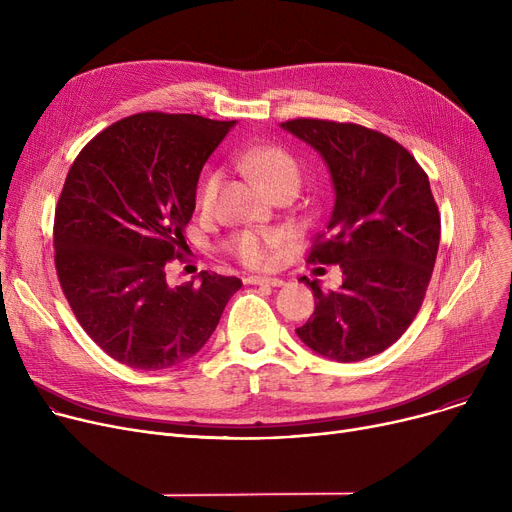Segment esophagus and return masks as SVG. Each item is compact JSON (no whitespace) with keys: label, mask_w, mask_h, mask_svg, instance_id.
Segmentation results:
<instances>
[{"label":"esophagus","mask_w":512,"mask_h":512,"mask_svg":"<svg viewBox=\"0 0 512 512\" xmlns=\"http://www.w3.org/2000/svg\"><path fill=\"white\" fill-rule=\"evenodd\" d=\"M245 282L255 284V286H272V288L284 286V280H280V278H261V276H249V278H245Z\"/></svg>","instance_id":"1"}]
</instances>
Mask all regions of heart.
<instances>
[{"label":"heart","instance_id":"heart-1","mask_svg":"<svg viewBox=\"0 0 512 512\" xmlns=\"http://www.w3.org/2000/svg\"><path fill=\"white\" fill-rule=\"evenodd\" d=\"M236 166L259 178L274 195L286 191V188H297L303 182V172L299 161L292 157L280 145H257L236 153ZM222 170H211L205 174L199 188V207L203 211H211L215 207L222 186ZM290 238L286 230H242L234 234L228 242V251L245 267L251 270H263L270 267L276 259V251Z\"/></svg>","mask_w":512,"mask_h":512}]
</instances>
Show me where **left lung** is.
Returning <instances> with one entry per match:
<instances>
[{"instance_id":"left-lung-1","label":"left lung","mask_w":512,"mask_h":512,"mask_svg":"<svg viewBox=\"0 0 512 512\" xmlns=\"http://www.w3.org/2000/svg\"><path fill=\"white\" fill-rule=\"evenodd\" d=\"M282 128L321 153L334 209L315 234L309 263H338L342 286L324 292L303 278L315 311L299 338L338 363L378 355L407 332L432 280L440 211L417 159L388 134L355 122L294 118Z\"/></svg>"}]
</instances>
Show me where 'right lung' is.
Here are the masks:
<instances>
[{
    "label": "right lung",
    "mask_w": 512,
    "mask_h": 512,
    "mask_svg": "<svg viewBox=\"0 0 512 512\" xmlns=\"http://www.w3.org/2000/svg\"><path fill=\"white\" fill-rule=\"evenodd\" d=\"M232 124L134 114L103 128L68 170L53 218L58 280L78 324L132 369L195 357L242 286L205 270L197 284L166 278L174 261H188L182 232L199 174Z\"/></svg>",
    "instance_id": "1"
}]
</instances>
